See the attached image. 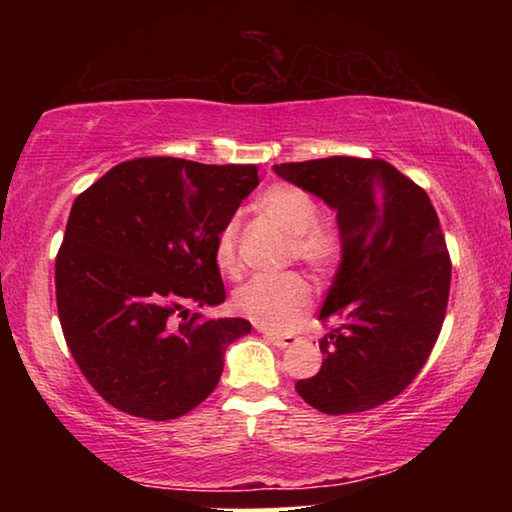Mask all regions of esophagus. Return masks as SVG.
Instances as JSON below:
<instances>
[{
  "instance_id": "esophagus-1",
  "label": "esophagus",
  "mask_w": 512,
  "mask_h": 512,
  "mask_svg": "<svg viewBox=\"0 0 512 512\" xmlns=\"http://www.w3.org/2000/svg\"><path fill=\"white\" fill-rule=\"evenodd\" d=\"M264 336H266V341L268 343H273L275 348H280V350H284V348H291V345H296V336H280V334H273V332H264Z\"/></svg>"
}]
</instances>
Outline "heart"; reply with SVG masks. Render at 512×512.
<instances>
[{"label": "heart", "instance_id": "obj_1", "mask_svg": "<svg viewBox=\"0 0 512 512\" xmlns=\"http://www.w3.org/2000/svg\"><path fill=\"white\" fill-rule=\"evenodd\" d=\"M259 210L268 221L291 237V255L314 275H327L339 264L343 241L334 223L318 219L314 196L296 185H273L259 196ZM239 228L225 223L214 244V262L225 275L237 277L241 262L237 253ZM237 314L253 320L268 332H291L311 309V289L300 275L255 277L239 287L232 298Z\"/></svg>", "mask_w": 512, "mask_h": 512}]
</instances>
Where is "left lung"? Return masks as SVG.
I'll use <instances>...</instances> for the list:
<instances>
[{"label":"left lung","mask_w":512,"mask_h":512,"mask_svg":"<svg viewBox=\"0 0 512 512\" xmlns=\"http://www.w3.org/2000/svg\"><path fill=\"white\" fill-rule=\"evenodd\" d=\"M273 171L332 207L343 241L318 314L339 325L320 339L323 366L296 391L329 415L375 409L411 384L443 327L452 264L438 214L384 160L334 155Z\"/></svg>","instance_id":"1"}]
</instances>
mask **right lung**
<instances>
[{"mask_svg": "<svg viewBox=\"0 0 512 512\" xmlns=\"http://www.w3.org/2000/svg\"><path fill=\"white\" fill-rule=\"evenodd\" d=\"M257 185L255 164L137 158L74 201L56 257L58 318L85 379L115 409L173 420L219 384L225 350L250 323L201 309L225 300L216 235Z\"/></svg>", "mask_w": 512, "mask_h": 512, "instance_id": "right-lung-1", "label": "right lung"}]
</instances>
